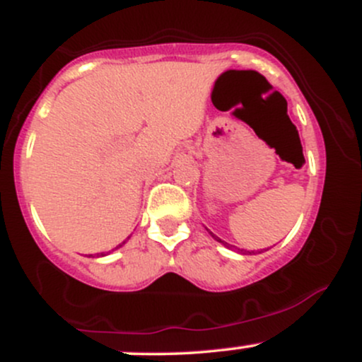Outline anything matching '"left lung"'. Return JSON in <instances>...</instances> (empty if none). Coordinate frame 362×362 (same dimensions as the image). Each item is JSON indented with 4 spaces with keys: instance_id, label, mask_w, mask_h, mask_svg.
<instances>
[{
    "instance_id": "1",
    "label": "left lung",
    "mask_w": 362,
    "mask_h": 362,
    "mask_svg": "<svg viewBox=\"0 0 362 362\" xmlns=\"http://www.w3.org/2000/svg\"><path fill=\"white\" fill-rule=\"evenodd\" d=\"M207 231H209V230H207ZM209 233H211V236H213V238L216 240V242H219V243H223L224 245V247H228V248H231V247H233V245H230V243H226V242H223V240L221 238H219V236H216L214 233H213V231H209ZM238 250H240V248H238Z\"/></svg>"
}]
</instances>
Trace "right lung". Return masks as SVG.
Segmentation results:
<instances>
[{
	"label": "right lung",
	"instance_id": "add662e5",
	"mask_svg": "<svg viewBox=\"0 0 362 362\" xmlns=\"http://www.w3.org/2000/svg\"><path fill=\"white\" fill-rule=\"evenodd\" d=\"M127 240H129V238H127ZM127 240H126V242H127ZM126 242H122V243H120V245H117V247H115V248H120V247H122V245H124V243H126ZM103 255H105V253H102V255H100V257H103Z\"/></svg>",
	"mask_w": 362,
	"mask_h": 362
}]
</instances>
